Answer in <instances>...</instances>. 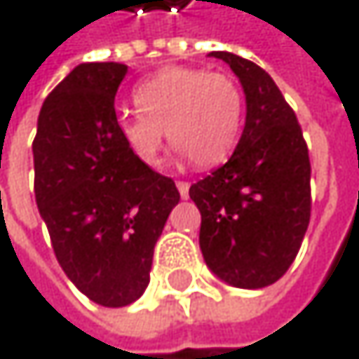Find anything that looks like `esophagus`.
Wrapping results in <instances>:
<instances>
[{"instance_id": "obj_1", "label": "esophagus", "mask_w": 359, "mask_h": 359, "mask_svg": "<svg viewBox=\"0 0 359 359\" xmlns=\"http://www.w3.org/2000/svg\"><path fill=\"white\" fill-rule=\"evenodd\" d=\"M177 190H180V196H182V198H188V194H190V184H188V182H177Z\"/></svg>"}]
</instances>
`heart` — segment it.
Instances as JSON below:
<instances>
[{"label":"heart","instance_id":"obj_1","mask_svg":"<svg viewBox=\"0 0 359 359\" xmlns=\"http://www.w3.org/2000/svg\"><path fill=\"white\" fill-rule=\"evenodd\" d=\"M140 111L120 114L118 135L146 167L161 163L165 130L182 156L213 167L233 152L243 118V97L233 78L198 67H165L133 93Z\"/></svg>","mask_w":359,"mask_h":359}]
</instances>
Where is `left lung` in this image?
<instances>
[{
    "instance_id": "1",
    "label": "left lung",
    "mask_w": 359,
    "mask_h": 359,
    "mask_svg": "<svg viewBox=\"0 0 359 359\" xmlns=\"http://www.w3.org/2000/svg\"><path fill=\"white\" fill-rule=\"evenodd\" d=\"M245 126L226 165L190 186L201 211L198 245L209 271L233 287L260 290L294 262L311 217V165L296 114L273 78L233 53Z\"/></svg>"
}]
</instances>
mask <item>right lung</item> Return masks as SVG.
Here are the masks:
<instances>
[{
  "mask_svg": "<svg viewBox=\"0 0 359 359\" xmlns=\"http://www.w3.org/2000/svg\"><path fill=\"white\" fill-rule=\"evenodd\" d=\"M122 63H82L46 97L33 140L35 203L69 281L101 306L135 302L180 192L122 144Z\"/></svg>",
  "mask_w": 359,
  "mask_h": 359,
  "instance_id": "right-lung-1",
  "label": "right lung"
}]
</instances>
